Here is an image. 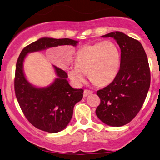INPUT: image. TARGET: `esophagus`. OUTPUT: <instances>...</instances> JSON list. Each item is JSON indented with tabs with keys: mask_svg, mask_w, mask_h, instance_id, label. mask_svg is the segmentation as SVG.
<instances>
[{
	"mask_svg": "<svg viewBox=\"0 0 160 160\" xmlns=\"http://www.w3.org/2000/svg\"><path fill=\"white\" fill-rule=\"evenodd\" d=\"M91 93H92V91H90V90H85L84 92H83V97H86L87 96H88L89 94H91Z\"/></svg>",
	"mask_w": 160,
	"mask_h": 160,
	"instance_id": "1",
	"label": "esophagus"
}]
</instances>
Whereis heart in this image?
Wrapping results in <instances>:
<instances>
[{"label": "heart", "instance_id": "obj_1", "mask_svg": "<svg viewBox=\"0 0 160 160\" xmlns=\"http://www.w3.org/2000/svg\"><path fill=\"white\" fill-rule=\"evenodd\" d=\"M75 62L67 69L69 78L76 86L86 82L87 72L93 83L105 86L118 74L121 52L113 42L104 41L82 47L76 53Z\"/></svg>", "mask_w": 160, "mask_h": 160}]
</instances>
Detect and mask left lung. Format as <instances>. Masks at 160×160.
Here are the masks:
<instances>
[{
	"label": "left lung",
	"instance_id": "left-lung-1",
	"mask_svg": "<svg viewBox=\"0 0 160 160\" xmlns=\"http://www.w3.org/2000/svg\"><path fill=\"white\" fill-rule=\"evenodd\" d=\"M102 37L116 40L121 48V63L113 81L97 91L100 104L96 114L109 126L121 127L130 122L143 105L150 87L149 64L138 40L119 31Z\"/></svg>",
	"mask_w": 160,
	"mask_h": 160
}]
</instances>
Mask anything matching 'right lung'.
I'll list each match as a JSON object with an SVG mask.
<instances>
[{"label":"right lung","mask_w":160,"mask_h":160,"mask_svg":"<svg viewBox=\"0 0 160 160\" xmlns=\"http://www.w3.org/2000/svg\"><path fill=\"white\" fill-rule=\"evenodd\" d=\"M70 39L41 38L23 48L16 64L14 91L25 118L36 128L50 133L63 130L71 121L74 106L82 98L83 90L73 88L67 81V74L53 66L58 78L46 88H37L28 82L23 73V61L29 52L59 45L76 46Z\"/></svg>","instance_id":"right-lung-1"}]
</instances>
